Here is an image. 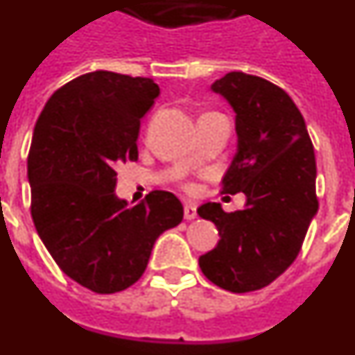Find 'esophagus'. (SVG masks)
<instances>
[{"label":"esophagus","instance_id":"1","mask_svg":"<svg viewBox=\"0 0 355 355\" xmlns=\"http://www.w3.org/2000/svg\"><path fill=\"white\" fill-rule=\"evenodd\" d=\"M197 216V209L193 205H184V218L187 220H193Z\"/></svg>","mask_w":355,"mask_h":355}]
</instances>
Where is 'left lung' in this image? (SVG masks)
Returning a JSON list of instances; mask_svg holds the SVG:
<instances>
[{
	"mask_svg": "<svg viewBox=\"0 0 355 355\" xmlns=\"http://www.w3.org/2000/svg\"><path fill=\"white\" fill-rule=\"evenodd\" d=\"M211 90L236 115V155L222 193L243 192L247 202L233 213L218 202L199 206L220 234L199 266L216 286L247 293L268 286L299 256L318 211L315 150L302 114L277 85L234 71Z\"/></svg>",
	"mask_w": 355,
	"mask_h": 355,
	"instance_id": "left-lung-1",
	"label": "left lung"
}]
</instances>
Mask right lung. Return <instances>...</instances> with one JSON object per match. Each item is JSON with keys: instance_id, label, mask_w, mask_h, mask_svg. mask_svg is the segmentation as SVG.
I'll use <instances>...</instances> for the list:
<instances>
[{"instance_id": "add662e5", "label": "right lung", "mask_w": 355, "mask_h": 355, "mask_svg": "<svg viewBox=\"0 0 355 355\" xmlns=\"http://www.w3.org/2000/svg\"><path fill=\"white\" fill-rule=\"evenodd\" d=\"M158 96L150 78L87 72L49 97L33 130V224L62 272L94 293L137 283L159 234L183 220L171 192L135 206L115 193L117 167L139 158L140 119Z\"/></svg>"}]
</instances>
